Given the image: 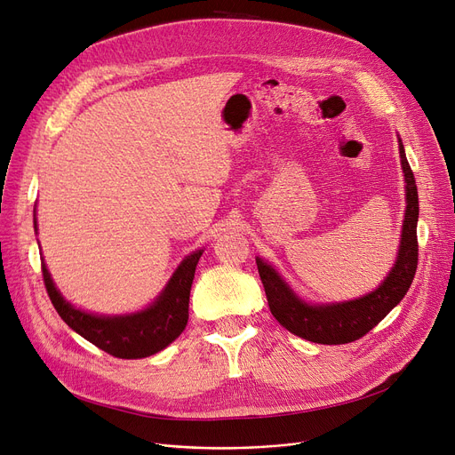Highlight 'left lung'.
<instances>
[{
  "label": "left lung",
  "mask_w": 455,
  "mask_h": 455,
  "mask_svg": "<svg viewBox=\"0 0 455 455\" xmlns=\"http://www.w3.org/2000/svg\"><path fill=\"white\" fill-rule=\"evenodd\" d=\"M398 151L405 182V213L400 245L389 275L381 280L374 291L345 302H306L291 290V285L280 276L269 261L256 256L258 273L264 283L271 314L295 336L321 345H345L355 341L372 330L408 293L419 261V194L400 136Z\"/></svg>",
  "instance_id": "1"
}]
</instances>
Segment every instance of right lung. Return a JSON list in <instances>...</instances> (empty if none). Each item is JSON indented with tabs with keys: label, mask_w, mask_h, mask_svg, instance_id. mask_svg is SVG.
Here are the masks:
<instances>
[{
	"label": "right lung",
	"mask_w": 455,
	"mask_h": 455,
	"mask_svg": "<svg viewBox=\"0 0 455 455\" xmlns=\"http://www.w3.org/2000/svg\"><path fill=\"white\" fill-rule=\"evenodd\" d=\"M36 212V210H35ZM35 230L36 213H35ZM203 249L188 254L162 293L148 306L125 315H98L68 302L47 271L42 258V275L47 295H50L57 314L76 330L79 336L122 360H140L153 355L172 345L188 324L189 290L194 283L197 261Z\"/></svg>",
	"instance_id": "obj_1"
}]
</instances>
